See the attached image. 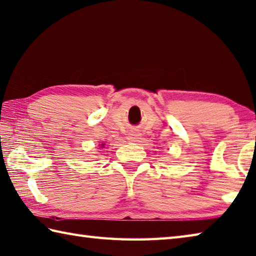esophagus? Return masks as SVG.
I'll return each mask as SVG.
<instances>
[{"mask_svg":"<svg viewBox=\"0 0 256 256\" xmlns=\"http://www.w3.org/2000/svg\"><path fill=\"white\" fill-rule=\"evenodd\" d=\"M140 138H138V135L135 133L134 131H131L128 133V141H131V142H138L140 140H138Z\"/></svg>","mask_w":256,"mask_h":256,"instance_id":"1","label":"esophagus"}]
</instances>
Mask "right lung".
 <instances>
[{"mask_svg":"<svg viewBox=\"0 0 256 256\" xmlns=\"http://www.w3.org/2000/svg\"><path fill=\"white\" fill-rule=\"evenodd\" d=\"M101 146H102V148H103V146H104V144H101Z\"/></svg>","mask_w":256,"mask_h":256,"instance_id":"right-lung-1","label":"right lung"}]
</instances>
